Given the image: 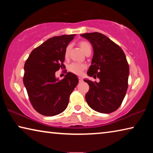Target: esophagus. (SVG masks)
I'll return each instance as SVG.
<instances>
[{"mask_svg":"<svg viewBox=\"0 0 153 153\" xmlns=\"http://www.w3.org/2000/svg\"><path fill=\"white\" fill-rule=\"evenodd\" d=\"M78 79H79V82H83V79H82L81 77H79Z\"/></svg>","mask_w":153,"mask_h":153,"instance_id":"esophagus-1","label":"esophagus"}]
</instances>
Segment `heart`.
<instances>
[{
    "mask_svg": "<svg viewBox=\"0 0 153 153\" xmlns=\"http://www.w3.org/2000/svg\"><path fill=\"white\" fill-rule=\"evenodd\" d=\"M79 46L80 47H81L82 50L84 52L85 54H86L87 52L91 51V45H90V44L88 42H86V41H82V42H79ZM70 48L71 45H68L66 47L65 51V57L68 56ZM86 68V65L76 63V62H74V63H71L68 66V70L71 72V73L76 75L81 74L82 73V71Z\"/></svg>",
    "mask_w": 153,
    "mask_h": 153,
    "instance_id": "obj_1",
    "label": "heart"
}]
</instances>
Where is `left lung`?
<instances>
[{
	"mask_svg": "<svg viewBox=\"0 0 153 153\" xmlns=\"http://www.w3.org/2000/svg\"><path fill=\"white\" fill-rule=\"evenodd\" d=\"M89 40L94 55L88 76L100 82L84 79L89 85L86 100L93 110L110 113L120 107L128 87L129 65L122 49L107 36L98 32L81 35Z\"/></svg>",
	"mask_w": 153,
	"mask_h": 153,
	"instance_id": "left-lung-1",
	"label": "left lung"
}]
</instances>
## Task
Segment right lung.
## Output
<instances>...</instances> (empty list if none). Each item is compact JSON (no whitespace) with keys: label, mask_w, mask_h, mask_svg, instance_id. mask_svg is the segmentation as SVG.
Masks as SVG:
<instances>
[{"label":"right lung","mask_w":153,"mask_h":153,"mask_svg":"<svg viewBox=\"0 0 153 153\" xmlns=\"http://www.w3.org/2000/svg\"><path fill=\"white\" fill-rule=\"evenodd\" d=\"M74 36L49 38L33 49L25 61L24 86L32 107L41 115L54 116L65 110L78 84L77 77L70 72L61 80L55 77V72L65 67V51Z\"/></svg>","instance_id":"1"}]
</instances>
